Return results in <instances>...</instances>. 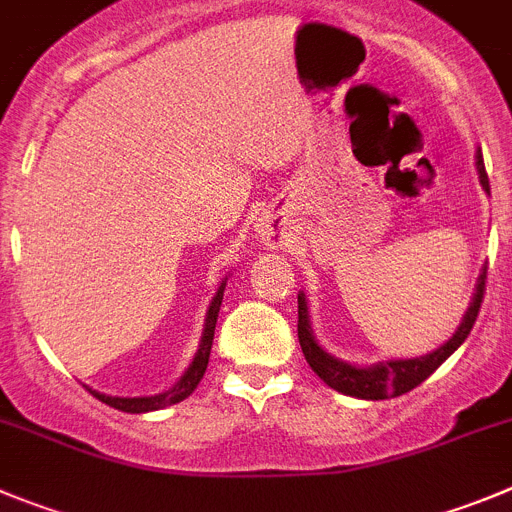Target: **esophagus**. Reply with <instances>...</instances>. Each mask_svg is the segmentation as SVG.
Segmentation results:
<instances>
[{"instance_id": "34e87169", "label": "esophagus", "mask_w": 512, "mask_h": 512, "mask_svg": "<svg viewBox=\"0 0 512 512\" xmlns=\"http://www.w3.org/2000/svg\"><path fill=\"white\" fill-rule=\"evenodd\" d=\"M256 233H259V238L266 243V246L279 248L287 243L292 228H289L287 220L279 218V215H264V218L256 223Z\"/></svg>"}]
</instances>
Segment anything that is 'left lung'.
<instances>
[{
  "instance_id": "obj_1",
  "label": "left lung",
  "mask_w": 512,
  "mask_h": 512,
  "mask_svg": "<svg viewBox=\"0 0 512 512\" xmlns=\"http://www.w3.org/2000/svg\"><path fill=\"white\" fill-rule=\"evenodd\" d=\"M477 172H480V182L487 192H490V180H487L485 162H482V154H477ZM485 281H487V266L480 276V284H477V294L472 299L470 309L464 314V322L459 325V330L454 332L452 340L447 345H442L434 353L424 355V358L414 360H388V363L373 365V368H355V365L342 363V360L332 358L325 350L314 342L312 330H309L307 320V304H304V297L299 294V345H302V353L307 358L309 368L320 375L322 381L327 383L335 391L345 393V396L355 398H368V401H383V398L403 396V393L414 391L419 383H424L454 350L467 340V335L475 327L477 314H480L482 299H485Z\"/></svg>"
}]
</instances>
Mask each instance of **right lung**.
<instances>
[{"mask_svg":"<svg viewBox=\"0 0 512 512\" xmlns=\"http://www.w3.org/2000/svg\"><path fill=\"white\" fill-rule=\"evenodd\" d=\"M223 289H225V284H220L218 294H215L213 302H210L208 317H205V332H203V340H200L198 355H195L192 365L185 370V375H182L180 381H177V386L172 388V391L159 393V396H149V398H116V396H106V393H96V391H91V388H88V391H91L93 396L98 398V401L106 403V406H111V409L126 411V414H147V411L164 409V406L180 403L182 398L190 396V393L198 388L200 378L205 375V368H208L210 348H213V335H215V322H218L220 302H223Z\"/></svg>","mask_w":512,"mask_h":512,"instance_id":"add662e5","label":"right lung"}]
</instances>
